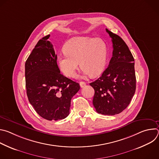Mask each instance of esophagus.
I'll use <instances>...</instances> for the list:
<instances>
[{"mask_svg": "<svg viewBox=\"0 0 159 159\" xmlns=\"http://www.w3.org/2000/svg\"><path fill=\"white\" fill-rule=\"evenodd\" d=\"M79 84H80V86L81 87H85V85H86L85 82H79Z\"/></svg>", "mask_w": 159, "mask_h": 159, "instance_id": "obj_1", "label": "esophagus"}]
</instances>
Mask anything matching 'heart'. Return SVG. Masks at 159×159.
Masks as SVG:
<instances>
[{
  "label": "heart",
  "mask_w": 159,
  "mask_h": 159,
  "mask_svg": "<svg viewBox=\"0 0 159 159\" xmlns=\"http://www.w3.org/2000/svg\"><path fill=\"white\" fill-rule=\"evenodd\" d=\"M65 53L58 57L60 70L69 77H74L79 66L86 75L96 76L101 74L106 65L107 49L99 38L74 37L64 47Z\"/></svg>",
  "instance_id": "b5f03b06"
}]
</instances>
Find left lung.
Here are the masks:
<instances>
[{
  "label": "left lung",
  "mask_w": 159,
  "mask_h": 159,
  "mask_svg": "<svg viewBox=\"0 0 159 159\" xmlns=\"http://www.w3.org/2000/svg\"><path fill=\"white\" fill-rule=\"evenodd\" d=\"M106 30L112 39V57L101 76L90 85L95 90L93 102L96 111L115 115L128 107L134 94V60L123 39Z\"/></svg>",
  "instance_id": "8db88e82"
}]
</instances>
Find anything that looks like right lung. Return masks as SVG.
Masks as SVG:
<instances>
[{"mask_svg": "<svg viewBox=\"0 0 159 159\" xmlns=\"http://www.w3.org/2000/svg\"><path fill=\"white\" fill-rule=\"evenodd\" d=\"M49 37L38 41L25 63L26 88L28 100L38 114L45 120L57 121L69 116L71 99L80 85L60 74Z\"/></svg>", "mask_w": 159, "mask_h": 159, "instance_id": "1", "label": "right lung"}]
</instances>
